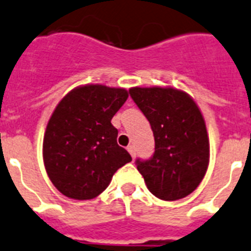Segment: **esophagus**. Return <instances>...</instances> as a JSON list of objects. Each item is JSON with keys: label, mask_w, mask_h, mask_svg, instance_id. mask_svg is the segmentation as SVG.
Instances as JSON below:
<instances>
[{"label": "esophagus", "mask_w": 251, "mask_h": 251, "mask_svg": "<svg viewBox=\"0 0 251 251\" xmlns=\"http://www.w3.org/2000/svg\"><path fill=\"white\" fill-rule=\"evenodd\" d=\"M127 150H128V152L130 153V156H132V158L136 157V150H134V147L132 146V145H130V146H128Z\"/></svg>", "instance_id": "esophagus-1"}]
</instances>
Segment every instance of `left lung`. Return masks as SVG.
Wrapping results in <instances>:
<instances>
[{
  "label": "left lung",
  "mask_w": 251,
  "mask_h": 251,
  "mask_svg": "<svg viewBox=\"0 0 251 251\" xmlns=\"http://www.w3.org/2000/svg\"><path fill=\"white\" fill-rule=\"evenodd\" d=\"M130 98L141 109L155 137L150 160H137L147 188L164 201H177L197 189L209 162V141L198 105L173 87H132Z\"/></svg>",
  "instance_id": "8db88e82"
}]
</instances>
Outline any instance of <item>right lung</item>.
I'll return each mask as SVG.
<instances>
[{"mask_svg":"<svg viewBox=\"0 0 251 251\" xmlns=\"http://www.w3.org/2000/svg\"><path fill=\"white\" fill-rule=\"evenodd\" d=\"M128 91L121 87L85 85L71 90L58 102L43 140L47 174L57 189L72 199L98 197L115 171L132 157L117 143L111 124Z\"/></svg>","mask_w":251,"mask_h":251,"instance_id":"add662e5","label":"right lung"}]
</instances>
